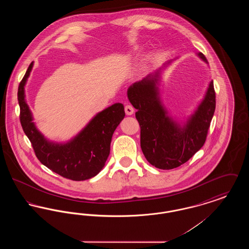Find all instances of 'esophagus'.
<instances>
[{"instance_id": "esophagus-1", "label": "esophagus", "mask_w": 249, "mask_h": 249, "mask_svg": "<svg viewBox=\"0 0 249 249\" xmlns=\"http://www.w3.org/2000/svg\"><path fill=\"white\" fill-rule=\"evenodd\" d=\"M125 113H126V115H128V116L132 115V114L134 113V108L131 107V106H130V105L126 106V107H125Z\"/></svg>"}]
</instances>
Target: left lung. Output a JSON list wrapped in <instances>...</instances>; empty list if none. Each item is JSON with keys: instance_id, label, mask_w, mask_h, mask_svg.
Instances as JSON below:
<instances>
[{"instance_id": "1", "label": "left lung", "mask_w": 249, "mask_h": 249, "mask_svg": "<svg viewBox=\"0 0 249 249\" xmlns=\"http://www.w3.org/2000/svg\"><path fill=\"white\" fill-rule=\"evenodd\" d=\"M204 62L202 53L197 54ZM169 61L168 63H170ZM160 69L128 89V98L137 112L141 128V148L156 168L171 170L187 162L204 144L215 109L213 81L196 111L182 126L168 116L159 89Z\"/></svg>"}]
</instances>
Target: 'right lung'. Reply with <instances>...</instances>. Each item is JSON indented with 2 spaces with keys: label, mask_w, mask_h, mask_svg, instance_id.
I'll return each instance as SVG.
<instances>
[{
  "label": "right lung",
  "mask_w": 249,
  "mask_h": 249,
  "mask_svg": "<svg viewBox=\"0 0 249 249\" xmlns=\"http://www.w3.org/2000/svg\"><path fill=\"white\" fill-rule=\"evenodd\" d=\"M32 62L18 86L20 123L42 164L62 178L82 181L97 176L110 153L112 136L125 117L122 104H115L98 113L75 137L65 143L51 142L37 130L25 100L24 87L33 69Z\"/></svg>",
  "instance_id": "1"
}]
</instances>
